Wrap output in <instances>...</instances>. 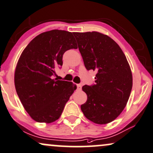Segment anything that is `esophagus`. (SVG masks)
<instances>
[{
  "label": "esophagus",
  "instance_id": "1",
  "mask_svg": "<svg viewBox=\"0 0 153 153\" xmlns=\"http://www.w3.org/2000/svg\"><path fill=\"white\" fill-rule=\"evenodd\" d=\"M76 86H77V90L78 91L81 90V84H76Z\"/></svg>",
  "mask_w": 153,
  "mask_h": 153
}]
</instances>
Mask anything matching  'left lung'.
Segmentation results:
<instances>
[{
    "instance_id": "left-lung-1",
    "label": "left lung",
    "mask_w": 153,
    "mask_h": 153,
    "mask_svg": "<svg viewBox=\"0 0 153 153\" xmlns=\"http://www.w3.org/2000/svg\"><path fill=\"white\" fill-rule=\"evenodd\" d=\"M73 34L85 67L97 71L96 84L82 87L87 100L81 110L91 122L108 124L120 115L129 98L133 84L129 65L121 48L108 36L97 31Z\"/></svg>"
}]
</instances>
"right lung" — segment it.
<instances>
[{
	"instance_id": "obj_1",
	"label": "right lung",
	"mask_w": 153,
	"mask_h": 153,
	"mask_svg": "<svg viewBox=\"0 0 153 153\" xmlns=\"http://www.w3.org/2000/svg\"><path fill=\"white\" fill-rule=\"evenodd\" d=\"M77 48L72 32L54 29L36 36L19 57L15 73L16 91L24 108L38 122L58 120L76 89L72 82L53 79L63 54Z\"/></svg>"
}]
</instances>
